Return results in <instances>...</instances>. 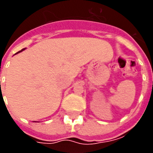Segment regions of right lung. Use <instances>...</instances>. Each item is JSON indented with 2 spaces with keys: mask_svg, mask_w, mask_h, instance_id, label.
Listing matches in <instances>:
<instances>
[{
  "mask_svg": "<svg viewBox=\"0 0 153 153\" xmlns=\"http://www.w3.org/2000/svg\"><path fill=\"white\" fill-rule=\"evenodd\" d=\"M24 50H25V48H23L22 50H21V51H18L17 53H20V52H21V51H24ZM17 53H16V54H17ZM35 122H37V121H35Z\"/></svg>",
  "mask_w": 153,
  "mask_h": 153,
  "instance_id": "obj_1",
  "label": "right lung"
}]
</instances>
